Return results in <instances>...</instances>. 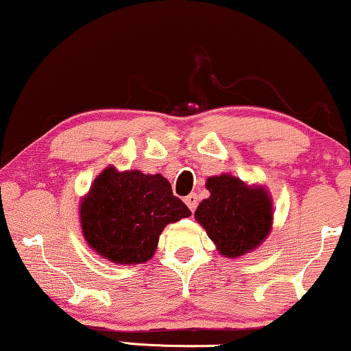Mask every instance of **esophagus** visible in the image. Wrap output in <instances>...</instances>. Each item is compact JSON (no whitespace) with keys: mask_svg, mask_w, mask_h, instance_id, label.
<instances>
[{"mask_svg":"<svg viewBox=\"0 0 351 351\" xmlns=\"http://www.w3.org/2000/svg\"><path fill=\"white\" fill-rule=\"evenodd\" d=\"M185 204L186 206L190 208V211H195V209H197V206H198V197L195 193H190L189 197H185Z\"/></svg>","mask_w":351,"mask_h":351,"instance_id":"esophagus-1","label":"esophagus"}]
</instances>
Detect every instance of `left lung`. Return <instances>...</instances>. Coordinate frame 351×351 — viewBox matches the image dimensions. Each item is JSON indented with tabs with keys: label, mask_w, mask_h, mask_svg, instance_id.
Listing matches in <instances>:
<instances>
[{
	"label": "left lung",
	"mask_w": 351,
	"mask_h": 351,
	"mask_svg": "<svg viewBox=\"0 0 351 351\" xmlns=\"http://www.w3.org/2000/svg\"><path fill=\"white\" fill-rule=\"evenodd\" d=\"M206 189L211 195L198 204L195 217L217 250L227 258H237L256 248L272 222L266 190L245 185L229 174L209 177Z\"/></svg>",
	"instance_id": "1"
}]
</instances>
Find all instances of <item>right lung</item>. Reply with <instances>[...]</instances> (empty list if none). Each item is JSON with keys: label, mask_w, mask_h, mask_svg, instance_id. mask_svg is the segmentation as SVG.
Returning a JSON list of instances; mask_svg holds the SVG:
<instances>
[{"label": "right lung", "mask_w": 351, "mask_h": 351, "mask_svg": "<svg viewBox=\"0 0 351 351\" xmlns=\"http://www.w3.org/2000/svg\"><path fill=\"white\" fill-rule=\"evenodd\" d=\"M192 215L161 174L117 172L95 179L80 206L82 232L95 252L119 265L147 263L169 222Z\"/></svg>", "instance_id": "add662e5"}]
</instances>
